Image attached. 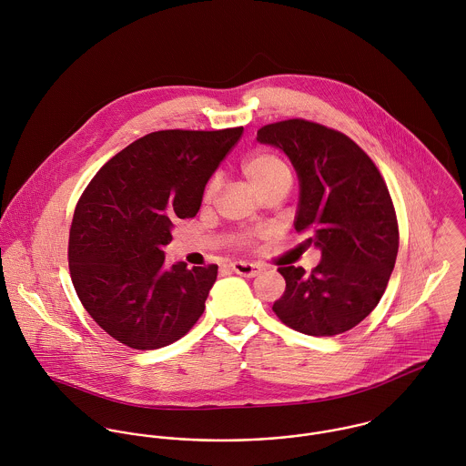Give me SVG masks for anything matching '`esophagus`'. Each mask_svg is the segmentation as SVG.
Segmentation results:
<instances>
[{"label": "esophagus", "mask_w": 466, "mask_h": 466, "mask_svg": "<svg viewBox=\"0 0 466 466\" xmlns=\"http://www.w3.org/2000/svg\"><path fill=\"white\" fill-rule=\"evenodd\" d=\"M231 270L235 274H240V276H246V278H253V276H258L262 267L257 266V264H248V262H235L231 264Z\"/></svg>", "instance_id": "1"}]
</instances>
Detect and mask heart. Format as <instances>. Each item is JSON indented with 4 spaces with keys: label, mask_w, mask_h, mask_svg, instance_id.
<instances>
[{
    "label": "heart",
    "mask_w": 466,
    "mask_h": 466,
    "mask_svg": "<svg viewBox=\"0 0 466 466\" xmlns=\"http://www.w3.org/2000/svg\"><path fill=\"white\" fill-rule=\"evenodd\" d=\"M242 174L248 177V181L264 194L268 188H274L278 185H290L292 183V172L285 159L270 150H258L249 154L240 163ZM215 194V181H209L204 190V200H209ZM244 246L251 244V237L244 235L240 240Z\"/></svg>",
    "instance_id": "obj_1"
}]
</instances>
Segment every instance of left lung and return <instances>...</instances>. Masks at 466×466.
<instances>
[{
	"instance_id": "left-lung-1",
	"label": "left lung",
	"mask_w": 466,
	"mask_h": 466,
	"mask_svg": "<svg viewBox=\"0 0 466 466\" xmlns=\"http://www.w3.org/2000/svg\"><path fill=\"white\" fill-rule=\"evenodd\" d=\"M299 177L294 228L321 249L310 274L279 267L285 292L272 310L292 330L330 337L357 327L380 301L399 253V220L371 157L346 134L303 118L258 129Z\"/></svg>"
}]
</instances>
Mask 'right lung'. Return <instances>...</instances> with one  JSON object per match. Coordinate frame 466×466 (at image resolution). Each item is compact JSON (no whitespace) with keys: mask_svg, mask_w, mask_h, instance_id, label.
Here are the masks:
<instances>
[{"mask_svg":"<svg viewBox=\"0 0 466 466\" xmlns=\"http://www.w3.org/2000/svg\"><path fill=\"white\" fill-rule=\"evenodd\" d=\"M244 127L156 131L113 156L76 202L67 244L76 296L96 325L134 350L190 332L215 264L165 266L174 220L196 217L204 187Z\"/></svg>","mask_w":466,"mask_h":466,"instance_id":"add662e5","label":"right lung"}]
</instances>
